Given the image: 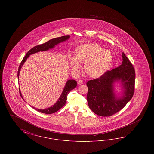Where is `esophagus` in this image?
Masks as SVG:
<instances>
[{
    "mask_svg": "<svg viewBox=\"0 0 154 154\" xmlns=\"http://www.w3.org/2000/svg\"><path fill=\"white\" fill-rule=\"evenodd\" d=\"M77 84H78L79 85H82V84H83V81L82 80H78V81H77Z\"/></svg>",
    "mask_w": 154,
    "mask_h": 154,
    "instance_id": "34e87169",
    "label": "esophagus"
}]
</instances>
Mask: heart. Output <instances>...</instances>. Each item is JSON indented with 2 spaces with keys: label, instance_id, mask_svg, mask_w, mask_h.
Segmentation results:
<instances>
[{
  "label": "heart",
  "instance_id": "b5f03b06",
  "mask_svg": "<svg viewBox=\"0 0 154 154\" xmlns=\"http://www.w3.org/2000/svg\"><path fill=\"white\" fill-rule=\"evenodd\" d=\"M71 65L75 70L85 64L84 70L89 77L98 79L110 69L112 62L111 52L96 43L82 44L76 48L75 58H71Z\"/></svg>",
  "mask_w": 154,
  "mask_h": 154
}]
</instances>
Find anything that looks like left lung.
I'll list each match as a JSON object with an SVG mask.
<instances>
[{
	"label": "left lung",
	"instance_id": "obj_1",
	"mask_svg": "<svg viewBox=\"0 0 154 154\" xmlns=\"http://www.w3.org/2000/svg\"><path fill=\"white\" fill-rule=\"evenodd\" d=\"M134 82V69L122 52V62L120 66L108 71L100 78L87 82L89 107L99 116L110 117L116 114L132 99ZM117 82L123 89L121 94H116L115 91Z\"/></svg>",
	"mask_w": 154,
	"mask_h": 154
}]
</instances>
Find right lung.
<instances>
[{
    "label": "right lung",
    "mask_w": 154,
    "mask_h": 154,
    "mask_svg": "<svg viewBox=\"0 0 154 154\" xmlns=\"http://www.w3.org/2000/svg\"><path fill=\"white\" fill-rule=\"evenodd\" d=\"M69 38H70V36H64L52 38L51 40H50L49 41L47 42L44 44L38 45L34 47L32 49H30L29 51L26 53V55L24 57V58L22 59V62H21V63L20 65L19 68H18V78L19 79V74H20V72L22 66H23L26 60L28 58V57L30 55L40 51H45L50 49L53 48L55 47V46L56 45L59 44L67 40ZM76 86H77V81H76L74 80H69L67 81L65 86L63 88V90L61 94V95L60 96L58 101L55 103L52 106L49 107V108L45 109H37L35 107H33L32 106H30V107H32V108H33L34 109L36 110L37 111H39V112H41L42 113H44V114H47L54 113V112H57V111H58L59 109H60L65 104L67 99L68 94H69L70 91H72V89L75 88ZM20 93L21 97L23 99L22 95H21V93L20 88Z\"/></svg>",
    "instance_id": "add662e5"
}]
</instances>
